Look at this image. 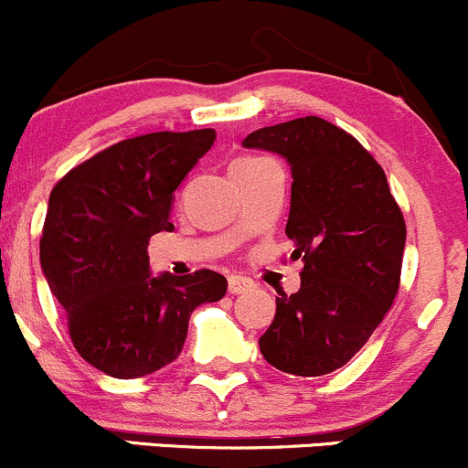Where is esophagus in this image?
Returning <instances> with one entry per match:
<instances>
[{
    "instance_id": "1",
    "label": "esophagus",
    "mask_w": 468,
    "mask_h": 468,
    "mask_svg": "<svg viewBox=\"0 0 468 468\" xmlns=\"http://www.w3.org/2000/svg\"><path fill=\"white\" fill-rule=\"evenodd\" d=\"M252 286H255V283H252V279H249V277H241V275H230L229 277V292L230 294L249 292Z\"/></svg>"
}]
</instances>
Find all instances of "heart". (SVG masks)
<instances>
[{"label": "heart", "instance_id": "b5f03b06", "mask_svg": "<svg viewBox=\"0 0 468 468\" xmlns=\"http://www.w3.org/2000/svg\"><path fill=\"white\" fill-rule=\"evenodd\" d=\"M241 160H252V158H241Z\"/></svg>", "mask_w": 468, "mask_h": 468}]
</instances>
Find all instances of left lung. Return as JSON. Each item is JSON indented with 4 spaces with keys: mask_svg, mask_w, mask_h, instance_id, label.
Masks as SVG:
<instances>
[{
    "mask_svg": "<svg viewBox=\"0 0 468 468\" xmlns=\"http://www.w3.org/2000/svg\"><path fill=\"white\" fill-rule=\"evenodd\" d=\"M244 147L286 158L292 174L286 235L303 261L302 288L279 292L260 350L272 367L324 376L372 336L400 283L407 229L383 166L319 116L249 133Z\"/></svg>",
    "mask_w": 468,
    "mask_h": 468,
    "instance_id": "left-lung-1",
    "label": "left lung"
}]
</instances>
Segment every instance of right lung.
Listing matches in <instances>:
<instances>
[{
  "mask_svg": "<svg viewBox=\"0 0 468 468\" xmlns=\"http://www.w3.org/2000/svg\"><path fill=\"white\" fill-rule=\"evenodd\" d=\"M216 130L127 138L74 166L48 200L41 271L80 356L114 378H141L178 358L197 305L227 294L202 271L154 277L149 238L171 230L174 193Z\"/></svg>",
  "mask_w": 468,
  "mask_h": 468,
  "instance_id": "obj_1",
  "label": "right lung"
}]
</instances>
